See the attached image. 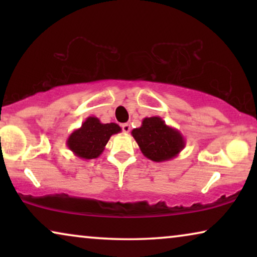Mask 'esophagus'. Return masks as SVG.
Listing matches in <instances>:
<instances>
[{"mask_svg": "<svg viewBox=\"0 0 257 257\" xmlns=\"http://www.w3.org/2000/svg\"><path fill=\"white\" fill-rule=\"evenodd\" d=\"M121 128H122V132H125V133H128L130 131H131V126H130L128 122H125V124H122Z\"/></svg>", "mask_w": 257, "mask_h": 257, "instance_id": "obj_1", "label": "esophagus"}]
</instances>
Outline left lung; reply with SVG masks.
I'll use <instances>...</instances> for the list:
<instances>
[{
	"mask_svg": "<svg viewBox=\"0 0 257 257\" xmlns=\"http://www.w3.org/2000/svg\"><path fill=\"white\" fill-rule=\"evenodd\" d=\"M131 135L144 156L156 163L174 159L186 145L180 131L168 126L160 117L144 118L142 126L133 128Z\"/></svg>",
	"mask_w": 257,
	"mask_h": 257,
	"instance_id": "8db88e82",
	"label": "left lung"
}]
</instances>
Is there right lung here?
I'll return each mask as SVG.
<instances>
[{"label":"right lung","instance_id":"add662e5","mask_svg":"<svg viewBox=\"0 0 257 257\" xmlns=\"http://www.w3.org/2000/svg\"><path fill=\"white\" fill-rule=\"evenodd\" d=\"M121 132L115 122L103 124L97 117H87L79 128L73 131L66 139V146L80 159H94L103 153L112 135Z\"/></svg>","mask_w":257,"mask_h":257}]
</instances>
